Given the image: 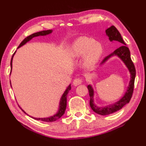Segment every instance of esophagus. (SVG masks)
Masks as SVG:
<instances>
[{
    "label": "esophagus",
    "instance_id": "1",
    "mask_svg": "<svg viewBox=\"0 0 146 146\" xmlns=\"http://www.w3.org/2000/svg\"><path fill=\"white\" fill-rule=\"evenodd\" d=\"M82 81L81 79H79V78H77V79H75L74 80H73V84L75 86H77L80 85V84H82Z\"/></svg>",
    "mask_w": 146,
    "mask_h": 146
}]
</instances>
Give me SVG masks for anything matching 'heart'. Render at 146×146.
Returning <instances> with one entry per match:
<instances>
[{"label":"heart","instance_id":"heart-1","mask_svg":"<svg viewBox=\"0 0 146 146\" xmlns=\"http://www.w3.org/2000/svg\"><path fill=\"white\" fill-rule=\"evenodd\" d=\"M103 54V47L92 38L82 36L74 42L71 47V57L78 58L83 56V65L92 68L97 64Z\"/></svg>","mask_w":146,"mask_h":146}]
</instances>
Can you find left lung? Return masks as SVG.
Listing matches in <instances>:
<instances>
[{"label":"left lung","mask_w":146,"mask_h":146,"mask_svg":"<svg viewBox=\"0 0 146 146\" xmlns=\"http://www.w3.org/2000/svg\"><path fill=\"white\" fill-rule=\"evenodd\" d=\"M106 35L109 37V39L110 41H116L120 42L122 45L120 47L115 50L113 52H112L111 54L105 57L101 63V65H103L105 64L107 61L110 58L113 56H117L119 58L122 62L125 64L126 68L129 70L130 73V81L128 86L127 88L124 92V95L121 97L119 101H117L115 103L110 104L105 106H100L97 105L94 102V90L93 89L92 86L91 84L88 85V89L89 91V94H90V106L93 111L95 112L96 113L102 115H106L109 114L113 113L114 112L118 111L122 109L124 105L129 103L130 100L132 97V94L133 92V88H134V82L135 75H136V71H135V68L134 64L132 62L131 58V53H130L129 49L125 45L123 38L121 36L120 32L117 31V29L114 26H110L109 29L105 31ZM92 73V71L91 72Z\"/></svg>","instance_id":"8db88e82"}]
</instances>
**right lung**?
I'll use <instances>...</instances> for the list:
<instances>
[{
	"mask_svg": "<svg viewBox=\"0 0 146 146\" xmlns=\"http://www.w3.org/2000/svg\"><path fill=\"white\" fill-rule=\"evenodd\" d=\"M52 32H53V31H52V30H47V31H41V32L33 33V34L31 35L30 36H27V37L24 38V39L23 40L22 42H21V43L17 48H20V47L23 46L24 45H25L26 43H28V42L31 41V40L34 37H36V36H46V35H50L51 33H52ZM15 52H16V51H15V53L13 54V56H12L11 60V73L12 71V62H13V56H14V55H15ZM10 84H11V82H10ZM71 84H69V85L67 86V88H66V90H64V92L62 94V95L61 96L60 99L58 108L57 111H56V113L55 114H54L53 115H52V116H49V117H35L31 116V115H29L27 113H26V112L24 111V110H23L22 109L20 108V105H19V107H20L21 110H22V111L24 112V113H25L26 114H27L28 115H29L30 117H32L33 118L35 119V120H41V121H43V122H54V121L58 120L60 117H62L63 115V114L64 113V111H65V110L66 108V98H67V94H68V92H69V90H71Z\"/></svg>",
	"mask_w": 146,
	"mask_h": 146,
	"instance_id": "add662e5",
	"label": "right lung"
}]
</instances>
